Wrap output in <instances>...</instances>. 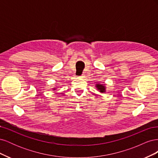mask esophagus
I'll list each match as a JSON object with an SVG mask.
<instances>
[{"label": "esophagus", "instance_id": "34e87169", "mask_svg": "<svg viewBox=\"0 0 158 158\" xmlns=\"http://www.w3.org/2000/svg\"><path fill=\"white\" fill-rule=\"evenodd\" d=\"M80 78H83L84 77V75H82V76H79Z\"/></svg>", "mask_w": 158, "mask_h": 158}]
</instances>
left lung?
<instances>
[{
    "instance_id": "left-lung-1",
    "label": "left lung",
    "mask_w": 158,
    "mask_h": 158,
    "mask_svg": "<svg viewBox=\"0 0 158 158\" xmlns=\"http://www.w3.org/2000/svg\"><path fill=\"white\" fill-rule=\"evenodd\" d=\"M95 87H96V88L99 91V92L101 93L106 92V86H105L104 84H97L95 85Z\"/></svg>"
}]
</instances>
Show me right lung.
<instances>
[{"instance_id":"obj_1","label":"right lung","mask_w":158,"mask_h":158,"mask_svg":"<svg viewBox=\"0 0 158 158\" xmlns=\"http://www.w3.org/2000/svg\"><path fill=\"white\" fill-rule=\"evenodd\" d=\"M55 89H56V88H53V90H55Z\"/></svg>"}]
</instances>
